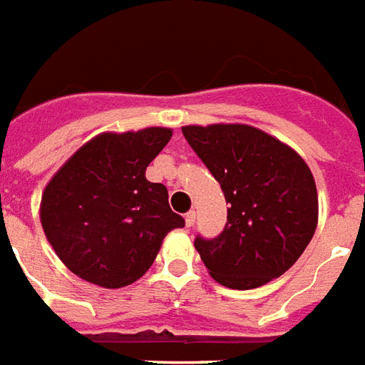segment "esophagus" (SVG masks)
<instances>
[{
  "label": "esophagus",
  "mask_w": 365,
  "mask_h": 365,
  "mask_svg": "<svg viewBox=\"0 0 365 365\" xmlns=\"http://www.w3.org/2000/svg\"><path fill=\"white\" fill-rule=\"evenodd\" d=\"M194 221H196V213H194V212H188V213H186V215H185L186 227H192Z\"/></svg>",
  "instance_id": "1"
}]
</instances>
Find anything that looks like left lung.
Returning <instances> with one entry per match:
<instances>
[{
  "mask_svg": "<svg viewBox=\"0 0 365 365\" xmlns=\"http://www.w3.org/2000/svg\"><path fill=\"white\" fill-rule=\"evenodd\" d=\"M227 200V225L194 246L223 287L248 290L290 269L317 227V188L294 150L250 125L182 127Z\"/></svg>",
  "mask_w": 365,
  "mask_h": 365,
  "instance_id": "8db88e82",
  "label": "left lung"
}]
</instances>
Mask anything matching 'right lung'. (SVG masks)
<instances>
[{
  "label": "right lung",
  "mask_w": 365,
  "mask_h": 365,
  "mask_svg": "<svg viewBox=\"0 0 365 365\" xmlns=\"http://www.w3.org/2000/svg\"><path fill=\"white\" fill-rule=\"evenodd\" d=\"M171 136L163 127L98 134L51 177L40 221L75 275L103 289L127 287L150 269L167 232L185 227L165 186L146 179Z\"/></svg>",
  "instance_id": "right-lung-1"
}]
</instances>
